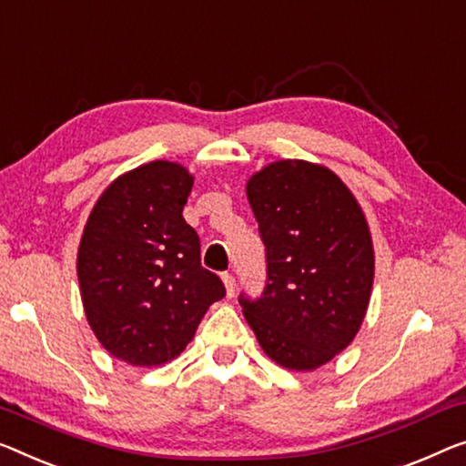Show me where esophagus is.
Returning a JSON list of instances; mask_svg holds the SVG:
<instances>
[{
  "label": "esophagus",
  "instance_id": "34e87169",
  "mask_svg": "<svg viewBox=\"0 0 466 466\" xmlns=\"http://www.w3.org/2000/svg\"><path fill=\"white\" fill-rule=\"evenodd\" d=\"M221 280H224L226 295H228V297H234V293H236V280H234V276H232V274H224V276H221Z\"/></svg>",
  "mask_w": 466,
  "mask_h": 466
}]
</instances>
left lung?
Returning a JSON list of instances; mask_svg holds the SVG:
<instances>
[{
	"label": "left lung",
	"instance_id": "obj_1",
	"mask_svg": "<svg viewBox=\"0 0 466 466\" xmlns=\"http://www.w3.org/2000/svg\"><path fill=\"white\" fill-rule=\"evenodd\" d=\"M247 198L268 257L259 301L242 314L269 360L309 372L341 353L364 322L374 280L370 228L329 167L282 158L253 173Z\"/></svg>",
	"mask_w": 466,
	"mask_h": 466
}]
</instances>
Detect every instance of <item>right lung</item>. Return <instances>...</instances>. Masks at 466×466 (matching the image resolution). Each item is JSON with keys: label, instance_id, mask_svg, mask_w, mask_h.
Listing matches in <instances>:
<instances>
[{"label": "right lung", "instance_id": "1", "mask_svg": "<svg viewBox=\"0 0 466 466\" xmlns=\"http://www.w3.org/2000/svg\"><path fill=\"white\" fill-rule=\"evenodd\" d=\"M194 176L173 161H150L113 179L83 228L77 278L96 339L121 362L161 366L194 339L226 295L200 266V242L186 224Z\"/></svg>", "mask_w": 466, "mask_h": 466}]
</instances>
